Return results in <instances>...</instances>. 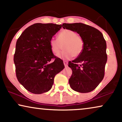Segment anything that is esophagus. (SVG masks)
<instances>
[{"mask_svg": "<svg viewBox=\"0 0 122 122\" xmlns=\"http://www.w3.org/2000/svg\"><path fill=\"white\" fill-rule=\"evenodd\" d=\"M68 61H64V66L66 67V66H68Z\"/></svg>", "mask_w": 122, "mask_h": 122, "instance_id": "obj_1", "label": "esophagus"}]
</instances>
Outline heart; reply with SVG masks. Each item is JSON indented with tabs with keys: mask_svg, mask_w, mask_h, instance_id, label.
<instances>
[{
	"mask_svg": "<svg viewBox=\"0 0 122 122\" xmlns=\"http://www.w3.org/2000/svg\"><path fill=\"white\" fill-rule=\"evenodd\" d=\"M63 45L64 51L58 56L61 59H68L81 54L84 49V41L76 32L64 29L58 34V40L52 38L49 41L51 51L56 55L61 52Z\"/></svg>",
	"mask_w": 122,
	"mask_h": 122,
	"instance_id": "1",
	"label": "heart"
}]
</instances>
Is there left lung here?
I'll list each match as a JSON object with an SVG mask.
<instances>
[{
    "instance_id": "obj_1",
    "label": "left lung",
    "mask_w": 122,
    "mask_h": 122,
    "mask_svg": "<svg viewBox=\"0 0 122 122\" xmlns=\"http://www.w3.org/2000/svg\"><path fill=\"white\" fill-rule=\"evenodd\" d=\"M62 27L76 32L84 41L83 52L68 63L72 70L70 86L79 93L92 92L104 78L107 61L106 41L99 30L83 23H63Z\"/></svg>"
}]
</instances>
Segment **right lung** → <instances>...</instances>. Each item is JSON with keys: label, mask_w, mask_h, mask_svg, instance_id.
Instances as JSON below:
<instances>
[{"label": "right lung", "mask_w": 122, "mask_h": 122, "mask_svg": "<svg viewBox=\"0 0 122 122\" xmlns=\"http://www.w3.org/2000/svg\"><path fill=\"white\" fill-rule=\"evenodd\" d=\"M61 26L36 23L25 29L16 41L14 56L16 78L30 92H47L56 75L64 68L62 60L54 56L49 46L50 40ZM52 59L54 61L51 62Z\"/></svg>", "instance_id": "add662e5"}]
</instances>
